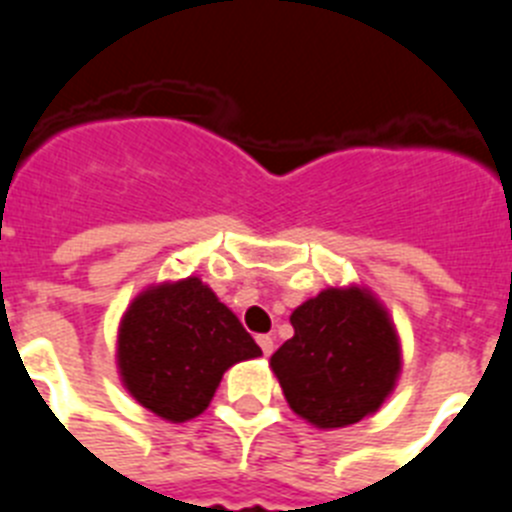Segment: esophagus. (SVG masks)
Segmentation results:
<instances>
[{"instance_id":"esophagus-1","label":"esophagus","mask_w":512,"mask_h":512,"mask_svg":"<svg viewBox=\"0 0 512 512\" xmlns=\"http://www.w3.org/2000/svg\"><path fill=\"white\" fill-rule=\"evenodd\" d=\"M261 346V351H264V356H271V351H274V338L271 336H259L256 338Z\"/></svg>"}]
</instances>
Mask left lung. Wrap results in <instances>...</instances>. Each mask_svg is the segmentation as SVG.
I'll use <instances>...</instances> for the list:
<instances>
[{
	"mask_svg": "<svg viewBox=\"0 0 512 512\" xmlns=\"http://www.w3.org/2000/svg\"><path fill=\"white\" fill-rule=\"evenodd\" d=\"M295 336L269 359L289 408L315 428H346L374 415L402 372L390 312L372 289L328 287L302 302Z\"/></svg>",
	"mask_w": 512,
	"mask_h": 512,
	"instance_id": "obj_1",
	"label": "left lung"
}]
</instances>
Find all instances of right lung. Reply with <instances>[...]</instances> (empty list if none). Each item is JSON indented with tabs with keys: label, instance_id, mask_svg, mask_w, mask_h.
Wrapping results in <instances>:
<instances>
[{
	"label": "right lung",
	"instance_id": "obj_1",
	"mask_svg": "<svg viewBox=\"0 0 512 512\" xmlns=\"http://www.w3.org/2000/svg\"><path fill=\"white\" fill-rule=\"evenodd\" d=\"M256 356L261 348L200 277L143 289L117 328L122 387L169 423L205 413L230 366Z\"/></svg>",
	"mask_w": 512,
	"mask_h": 512
}]
</instances>
